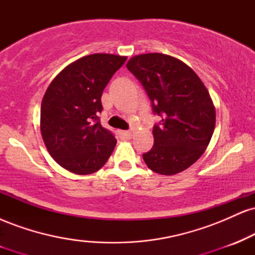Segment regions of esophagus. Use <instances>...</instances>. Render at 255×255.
I'll list each match as a JSON object with an SVG mask.
<instances>
[{
    "mask_svg": "<svg viewBox=\"0 0 255 255\" xmlns=\"http://www.w3.org/2000/svg\"><path fill=\"white\" fill-rule=\"evenodd\" d=\"M119 135L122 140H128V139H130V137H131V131H129V130H120Z\"/></svg>",
    "mask_w": 255,
    "mask_h": 255,
    "instance_id": "obj_1",
    "label": "esophagus"
}]
</instances>
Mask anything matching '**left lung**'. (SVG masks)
<instances>
[{
  "instance_id": "8db88e82",
  "label": "left lung",
  "mask_w": 255,
  "mask_h": 255,
  "mask_svg": "<svg viewBox=\"0 0 255 255\" xmlns=\"http://www.w3.org/2000/svg\"><path fill=\"white\" fill-rule=\"evenodd\" d=\"M127 68L162 118L152 130L153 146L142 154L146 165L160 175L186 170L201 157L215 130L216 109L209 91L191 67L169 55H136Z\"/></svg>"
}]
</instances>
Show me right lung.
<instances>
[{"label":"right lung","instance_id":"obj_1","mask_svg":"<svg viewBox=\"0 0 255 255\" xmlns=\"http://www.w3.org/2000/svg\"><path fill=\"white\" fill-rule=\"evenodd\" d=\"M127 57L93 54L66 67L51 81L40 107V133L50 156L78 175L98 171L116 145L102 127V93Z\"/></svg>","mask_w":255,"mask_h":255}]
</instances>
